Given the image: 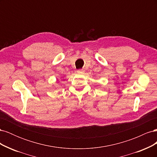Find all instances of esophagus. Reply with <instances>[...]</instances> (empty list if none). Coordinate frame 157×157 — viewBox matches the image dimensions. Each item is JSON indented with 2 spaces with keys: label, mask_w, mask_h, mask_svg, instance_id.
Wrapping results in <instances>:
<instances>
[{
  "label": "esophagus",
  "mask_w": 157,
  "mask_h": 157,
  "mask_svg": "<svg viewBox=\"0 0 157 157\" xmlns=\"http://www.w3.org/2000/svg\"><path fill=\"white\" fill-rule=\"evenodd\" d=\"M84 71L83 69H78V70H77V73H78V74H82V73H84Z\"/></svg>",
  "instance_id": "34e87169"
}]
</instances>
